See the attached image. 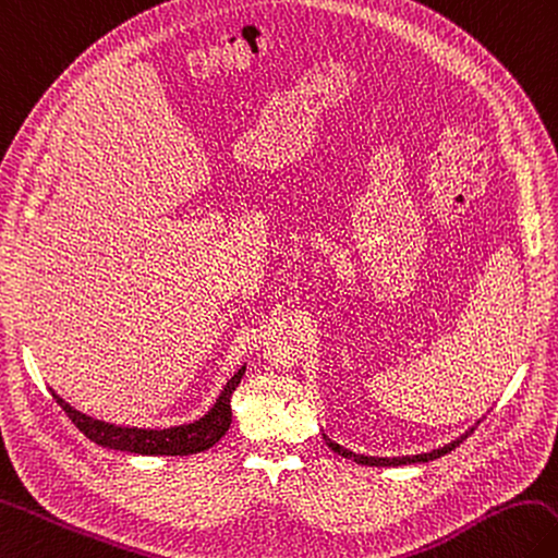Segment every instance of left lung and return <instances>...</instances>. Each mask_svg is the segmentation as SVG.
<instances>
[{"instance_id": "8db88e82", "label": "left lung", "mask_w": 558, "mask_h": 558, "mask_svg": "<svg viewBox=\"0 0 558 558\" xmlns=\"http://www.w3.org/2000/svg\"><path fill=\"white\" fill-rule=\"evenodd\" d=\"M480 423V420H477ZM475 423V425H477ZM475 425L473 427H468L461 437H456L453 441H449V444H444V447H439V449H432V451H425V453H413V456H391V458H387V456H365V453H353V451H349V449H343V447H339L337 441H331L325 432H322V437H325V441H327V447L333 451V453H339L341 458H353V461L357 463V465H375V468H399V465H413V463H427V461H435V458H439V456H444V453H449V451H453L458 444H463L470 435H473V429H475Z\"/></svg>"}]
</instances>
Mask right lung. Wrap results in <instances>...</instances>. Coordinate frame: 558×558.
<instances>
[{
  "label": "right lung",
  "instance_id": "add662e5",
  "mask_svg": "<svg viewBox=\"0 0 558 558\" xmlns=\"http://www.w3.org/2000/svg\"><path fill=\"white\" fill-rule=\"evenodd\" d=\"M243 375L245 365L225 384L215 405L203 417L174 427H131L107 423V420H97L88 413H81L78 408H73L69 401L61 399L54 389L49 391H52L57 403L61 405V411L71 417V423L90 441L100 444L105 449L141 456H191L215 447L227 435L231 425V393L236 391Z\"/></svg>",
  "mask_w": 558,
  "mask_h": 558
}]
</instances>
